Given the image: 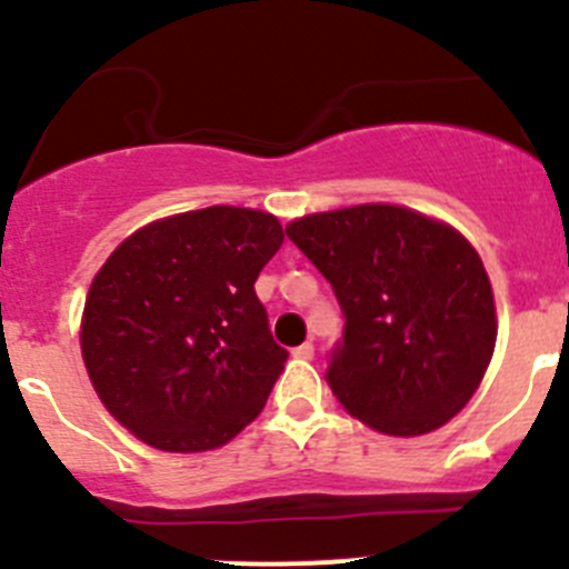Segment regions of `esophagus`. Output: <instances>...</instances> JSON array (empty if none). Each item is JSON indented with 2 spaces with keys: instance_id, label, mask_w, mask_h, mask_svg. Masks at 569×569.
<instances>
[{
  "instance_id": "esophagus-1",
  "label": "esophagus",
  "mask_w": 569,
  "mask_h": 569,
  "mask_svg": "<svg viewBox=\"0 0 569 569\" xmlns=\"http://www.w3.org/2000/svg\"><path fill=\"white\" fill-rule=\"evenodd\" d=\"M312 355H316L312 343H301V346H296V349H293L296 360H312Z\"/></svg>"
}]
</instances>
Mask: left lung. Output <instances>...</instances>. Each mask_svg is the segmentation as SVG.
<instances>
[{
    "instance_id": "1",
    "label": "left lung",
    "mask_w": 569,
    "mask_h": 569,
    "mask_svg": "<svg viewBox=\"0 0 569 569\" xmlns=\"http://www.w3.org/2000/svg\"><path fill=\"white\" fill-rule=\"evenodd\" d=\"M288 237L343 307L327 380L346 413L410 438L467 408L495 355L497 310L461 231L397 203H357L305 214Z\"/></svg>"
}]
</instances>
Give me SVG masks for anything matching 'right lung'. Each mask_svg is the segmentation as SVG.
Returning a JSON list of instances; mask_svg holds the SVG:
<instances>
[{
    "instance_id": "1",
    "label": "right lung",
    "mask_w": 569,
    "mask_h": 569,
    "mask_svg": "<svg viewBox=\"0 0 569 569\" xmlns=\"http://www.w3.org/2000/svg\"><path fill=\"white\" fill-rule=\"evenodd\" d=\"M284 242L270 212L207 207L153 220L91 279L80 355L119 425L161 452H207L262 413L288 351L253 293Z\"/></svg>"
}]
</instances>
